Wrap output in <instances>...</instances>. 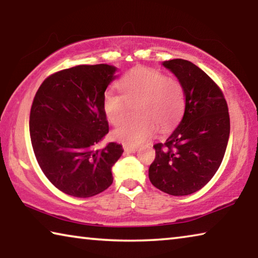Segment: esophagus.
Masks as SVG:
<instances>
[{"instance_id": "1", "label": "esophagus", "mask_w": 258, "mask_h": 258, "mask_svg": "<svg viewBox=\"0 0 258 258\" xmlns=\"http://www.w3.org/2000/svg\"><path fill=\"white\" fill-rule=\"evenodd\" d=\"M123 148H124V150H125L126 152H130V154H134V152L138 150V147L130 146V145H124Z\"/></svg>"}]
</instances>
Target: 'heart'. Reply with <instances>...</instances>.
Segmentation results:
<instances>
[{
  "instance_id": "b5f03b06",
  "label": "heart",
  "mask_w": 258,
  "mask_h": 258,
  "mask_svg": "<svg viewBox=\"0 0 258 258\" xmlns=\"http://www.w3.org/2000/svg\"><path fill=\"white\" fill-rule=\"evenodd\" d=\"M120 94L104 92L102 109L112 125H118L127 115L128 104L139 102L137 120L126 121L113 135L125 145L145 142L159 127L171 130L180 120L185 107L184 90L176 78L151 68H134L118 82Z\"/></svg>"
}]
</instances>
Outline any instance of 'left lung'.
Here are the masks:
<instances>
[{
  "label": "left lung",
  "mask_w": 258,
  "mask_h": 258,
  "mask_svg": "<svg viewBox=\"0 0 258 258\" xmlns=\"http://www.w3.org/2000/svg\"><path fill=\"white\" fill-rule=\"evenodd\" d=\"M183 86V118L165 143L154 146L156 158L149 178L160 191L187 196L204 187L223 160L230 135L229 108L215 82L183 59L163 62Z\"/></svg>",
  "instance_id": "8db88e82"
}]
</instances>
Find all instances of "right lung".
<instances>
[{
	"instance_id": "obj_1",
	"label": "right lung",
	"mask_w": 258,
	"mask_h": 258,
	"mask_svg": "<svg viewBox=\"0 0 258 258\" xmlns=\"http://www.w3.org/2000/svg\"><path fill=\"white\" fill-rule=\"evenodd\" d=\"M116 68L100 63L63 69L46 77L35 94L29 133L42 172L56 189L89 198L111 185V167L123 148L110 142L102 98Z\"/></svg>"
}]
</instances>
